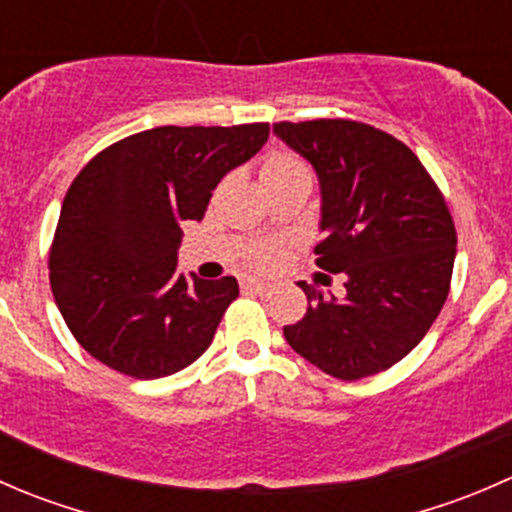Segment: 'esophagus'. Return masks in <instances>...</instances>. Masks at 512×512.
<instances>
[{"mask_svg": "<svg viewBox=\"0 0 512 512\" xmlns=\"http://www.w3.org/2000/svg\"><path fill=\"white\" fill-rule=\"evenodd\" d=\"M242 292H267L270 289V282L265 280H255V277H245V280L240 282Z\"/></svg>", "mask_w": 512, "mask_h": 512, "instance_id": "obj_1", "label": "esophagus"}]
</instances>
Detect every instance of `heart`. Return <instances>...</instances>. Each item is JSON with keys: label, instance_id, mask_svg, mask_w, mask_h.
I'll return each instance as SVG.
<instances>
[{"label": "heart", "instance_id": "1", "mask_svg": "<svg viewBox=\"0 0 512 512\" xmlns=\"http://www.w3.org/2000/svg\"><path fill=\"white\" fill-rule=\"evenodd\" d=\"M262 183H272V180H282V178H292V175H309L307 165L302 163L299 158H294L292 153H270L262 160ZM280 260V245L275 242H260V245L250 247L247 252V262L255 267H272L275 262Z\"/></svg>", "mask_w": 512, "mask_h": 512}]
</instances>
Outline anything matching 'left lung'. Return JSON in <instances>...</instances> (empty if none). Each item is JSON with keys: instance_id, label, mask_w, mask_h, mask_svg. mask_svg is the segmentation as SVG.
<instances>
[{"instance_id": "1", "label": "left lung", "mask_w": 512, "mask_h": 512, "mask_svg": "<svg viewBox=\"0 0 512 512\" xmlns=\"http://www.w3.org/2000/svg\"><path fill=\"white\" fill-rule=\"evenodd\" d=\"M322 190L317 265L344 275L342 299L307 282V314L287 324L299 356L342 381L386 371L426 337L451 289L456 227L409 146L347 118L275 123Z\"/></svg>"}]
</instances>
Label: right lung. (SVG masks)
Returning <instances> with one entry per match:
<instances>
[{
    "label": "right lung",
    "instance_id": "right-lung-1",
    "mask_svg": "<svg viewBox=\"0 0 512 512\" xmlns=\"http://www.w3.org/2000/svg\"><path fill=\"white\" fill-rule=\"evenodd\" d=\"M270 123L160 126L113 143L84 165L61 205L49 280L76 342L101 364L160 379L210 347L235 277L180 275L185 220L265 146Z\"/></svg>",
    "mask_w": 512,
    "mask_h": 512
}]
</instances>
